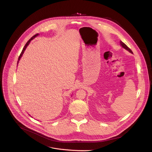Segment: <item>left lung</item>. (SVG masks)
I'll use <instances>...</instances> for the list:
<instances>
[{
    "label": "left lung",
    "mask_w": 152,
    "mask_h": 152,
    "mask_svg": "<svg viewBox=\"0 0 152 152\" xmlns=\"http://www.w3.org/2000/svg\"><path fill=\"white\" fill-rule=\"evenodd\" d=\"M120 45H121V46L123 47V48H124V49H126V50H129L130 52H131V53H132V51L130 49V48H129L124 42H123L121 41H120Z\"/></svg>",
    "instance_id": "left-lung-1"
}]
</instances>
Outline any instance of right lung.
I'll use <instances>...</instances> for the list:
<instances>
[{"instance_id":"right-lung-1","label":"right lung","mask_w":152,"mask_h":152,"mask_svg":"<svg viewBox=\"0 0 152 152\" xmlns=\"http://www.w3.org/2000/svg\"><path fill=\"white\" fill-rule=\"evenodd\" d=\"M38 34H35V35H34V36H33V37H32V38H31V39H29V41H28V42H26V45H25V46H24V48H23V50H22V51H21V53H20V56H19V57H18V60H20V58H21V56H22V55H23V52H24V51H25V49H26V47H27V46H28V45H29V42H30V41H31V40H32V39H34V38H35V37H37V36H38Z\"/></svg>"}]
</instances>
